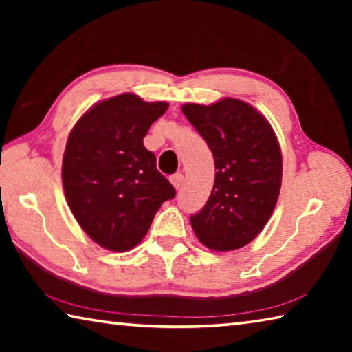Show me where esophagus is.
I'll use <instances>...</instances> for the list:
<instances>
[{
  "label": "esophagus",
  "instance_id": "34e87169",
  "mask_svg": "<svg viewBox=\"0 0 352 352\" xmlns=\"http://www.w3.org/2000/svg\"><path fill=\"white\" fill-rule=\"evenodd\" d=\"M170 183L174 184L175 189H180L182 184H183V174H174V175H170Z\"/></svg>",
  "mask_w": 352,
  "mask_h": 352
}]
</instances>
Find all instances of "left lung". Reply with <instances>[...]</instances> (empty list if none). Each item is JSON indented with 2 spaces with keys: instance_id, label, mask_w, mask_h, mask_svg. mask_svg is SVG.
I'll use <instances>...</instances> for the list:
<instances>
[{
  "instance_id": "1",
  "label": "left lung",
  "mask_w": 352,
  "mask_h": 352,
  "mask_svg": "<svg viewBox=\"0 0 352 352\" xmlns=\"http://www.w3.org/2000/svg\"><path fill=\"white\" fill-rule=\"evenodd\" d=\"M182 111L206 141L217 169L206 205L190 216L194 233L217 252L242 248L261 233L278 201L283 157L276 136L239 99L186 104Z\"/></svg>"
}]
</instances>
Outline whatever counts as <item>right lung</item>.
I'll use <instances>...</instances> for the list:
<instances>
[{
    "instance_id": "1",
    "label": "right lung",
    "mask_w": 352,
    "mask_h": 352,
    "mask_svg": "<svg viewBox=\"0 0 352 352\" xmlns=\"http://www.w3.org/2000/svg\"><path fill=\"white\" fill-rule=\"evenodd\" d=\"M168 107L124 93L91 107L71 130L65 195L82 230L100 247L127 252L138 245L160 206L175 197L142 142Z\"/></svg>"
}]
</instances>
